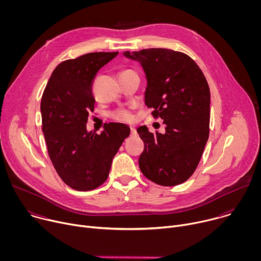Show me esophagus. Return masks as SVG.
<instances>
[{"instance_id":"34e87169","label":"esophagus","mask_w":261,"mask_h":261,"mask_svg":"<svg viewBox=\"0 0 261 261\" xmlns=\"http://www.w3.org/2000/svg\"><path fill=\"white\" fill-rule=\"evenodd\" d=\"M130 130H131V135H135L136 134V129L134 127H130Z\"/></svg>"}]
</instances>
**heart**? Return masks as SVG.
Here are the masks:
<instances>
[{"instance_id":"heart-1","label":"heart","mask_w":261,"mask_h":261,"mask_svg":"<svg viewBox=\"0 0 261 261\" xmlns=\"http://www.w3.org/2000/svg\"><path fill=\"white\" fill-rule=\"evenodd\" d=\"M130 72H133V70L131 69H126L124 71H122L120 73V76L121 75H124V74H127V73H130ZM113 118L116 120V121H119V122H130L132 119H133V116L131 114V111L129 109H119L117 111H115V113L113 114Z\"/></svg>"}]
</instances>
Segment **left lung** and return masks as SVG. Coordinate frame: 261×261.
Masks as SVG:
<instances>
[{"label":"left lung","instance_id":"left-lung-1","mask_svg":"<svg viewBox=\"0 0 261 261\" xmlns=\"http://www.w3.org/2000/svg\"><path fill=\"white\" fill-rule=\"evenodd\" d=\"M146 75L144 101L165 133L137 129L144 143L138 164L143 175L161 186H176L195 171L210 135V88L198 65L180 51L148 48L130 54Z\"/></svg>","mask_w":261,"mask_h":261}]
</instances>
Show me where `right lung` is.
Masks as SVG:
<instances>
[{"label": "right lung", "mask_w": 261, "mask_h": 261, "mask_svg": "<svg viewBox=\"0 0 261 261\" xmlns=\"http://www.w3.org/2000/svg\"><path fill=\"white\" fill-rule=\"evenodd\" d=\"M90 53L60 63L44 89L40 109L42 131L51 163L63 181L77 191L98 188L108 176L111 162L130 128L106 124L101 134L87 131L94 111L92 87L100 68L118 56Z\"/></svg>", "instance_id": "right-lung-1"}]
</instances>
